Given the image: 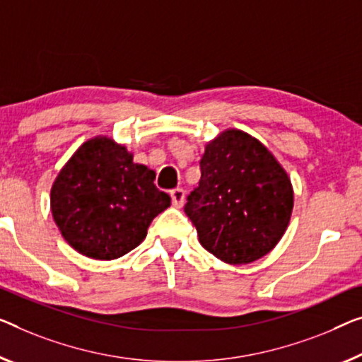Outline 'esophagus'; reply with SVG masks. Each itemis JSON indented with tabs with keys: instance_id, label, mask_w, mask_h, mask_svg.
I'll list each match as a JSON object with an SVG mask.
<instances>
[{
	"instance_id": "esophagus-1",
	"label": "esophagus",
	"mask_w": 362,
	"mask_h": 362,
	"mask_svg": "<svg viewBox=\"0 0 362 362\" xmlns=\"http://www.w3.org/2000/svg\"><path fill=\"white\" fill-rule=\"evenodd\" d=\"M170 198L172 204H174L175 208H180L183 204V199H185V192H183V188H174V190L170 192Z\"/></svg>"
}]
</instances>
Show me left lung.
Instances as JSON below:
<instances>
[{
	"mask_svg": "<svg viewBox=\"0 0 362 362\" xmlns=\"http://www.w3.org/2000/svg\"><path fill=\"white\" fill-rule=\"evenodd\" d=\"M199 169L183 208L199 244L230 265L267 255L288 228L294 199L273 154L250 134L228 129L208 144Z\"/></svg>",
	"mask_w": 362,
	"mask_h": 362,
	"instance_id": "left-lung-1",
	"label": "left lung"
}]
</instances>
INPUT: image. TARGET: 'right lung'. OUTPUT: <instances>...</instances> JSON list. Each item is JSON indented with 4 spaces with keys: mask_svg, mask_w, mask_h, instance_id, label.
Instances as JSON below:
<instances>
[{
    "mask_svg": "<svg viewBox=\"0 0 362 362\" xmlns=\"http://www.w3.org/2000/svg\"><path fill=\"white\" fill-rule=\"evenodd\" d=\"M154 179V170L133 164L125 146L89 139L53 182V219L74 250L113 260L141 244L151 221L170 206Z\"/></svg>",
    "mask_w": 362,
    "mask_h": 362,
    "instance_id": "1",
    "label": "right lung"
}]
</instances>
